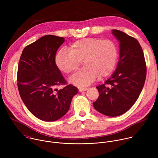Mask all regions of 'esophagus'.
<instances>
[{"label": "esophagus", "mask_w": 158, "mask_h": 158, "mask_svg": "<svg viewBox=\"0 0 158 158\" xmlns=\"http://www.w3.org/2000/svg\"><path fill=\"white\" fill-rule=\"evenodd\" d=\"M87 89H88V88H87V87H82V88H80L79 91L80 93H82V92H83V91H87Z\"/></svg>", "instance_id": "obj_1"}]
</instances>
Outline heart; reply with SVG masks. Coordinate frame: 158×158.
<instances>
[{
  "mask_svg": "<svg viewBox=\"0 0 158 158\" xmlns=\"http://www.w3.org/2000/svg\"><path fill=\"white\" fill-rule=\"evenodd\" d=\"M118 56V48L112 40L85 38L72 44L69 51L60 49L54 60L57 68L65 74L76 71L82 60L84 66L69 81L84 87L93 82L98 76L99 78L109 76L114 69Z\"/></svg>",
  "mask_w": 158,
  "mask_h": 158,
  "instance_id": "1",
  "label": "heart"
}]
</instances>
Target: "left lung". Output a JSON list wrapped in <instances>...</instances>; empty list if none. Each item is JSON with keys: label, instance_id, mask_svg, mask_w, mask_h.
<instances>
[{"label": "left lung", "instance_id": "obj_1", "mask_svg": "<svg viewBox=\"0 0 158 158\" xmlns=\"http://www.w3.org/2000/svg\"><path fill=\"white\" fill-rule=\"evenodd\" d=\"M112 34L119 42L117 68L104 84L96 87L99 96L93 104L100 113L116 117L126 112L138 99L145 82L146 65L137 39L119 30H112Z\"/></svg>", "mask_w": 158, "mask_h": 158}]
</instances>
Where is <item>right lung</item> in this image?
I'll return each mask as SVG.
<instances>
[{
  "label": "right lung",
  "instance_id": "add662e5",
  "mask_svg": "<svg viewBox=\"0 0 158 158\" xmlns=\"http://www.w3.org/2000/svg\"><path fill=\"white\" fill-rule=\"evenodd\" d=\"M64 39L44 35L24 48L19 62L17 79L20 98L31 113L44 121L64 116L78 93L71 84L55 92L57 86L67 83L54 60Z\"/></svg>",
  "mask_w": 158,
  "mask_h": 158
}]
</instances>
